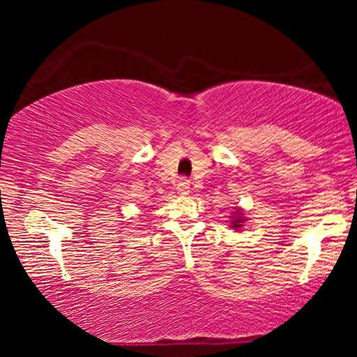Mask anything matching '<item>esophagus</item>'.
Returning <instances> with one entry per match:
<instances>
[{
  "mask_svg": "<svg viewBox=\"0 0 357 357\" xmlns=\"http://www.w3.org/2000/svg\"><path fill=\"white\" fill-rule=\"evenodd\" d=\"M176 189H178L181 195H187V193H189V189H190V181L185 179V178H181L178 185H176Z\"/></svg>",
  "mask_w": 357,
  "mask_h": 357,
  "instance_id": "34e87169",
  "label": "esophagus"
}]
</instances>
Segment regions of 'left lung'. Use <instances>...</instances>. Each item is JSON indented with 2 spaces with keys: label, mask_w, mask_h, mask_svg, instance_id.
Here are the masks:
<instances>
[{
  "label": "left lung",
  "mask_w": 357,
  "mask_h": 357,
  "mask_svg": "<svg viewBox=\"0 0 357 357\" xmlns=\"http://www.w3.org/2000/svg\"><path fill=\"white\" fill-rule=\"evenodd\" d=\"M243 222H244V217L241 213H238V215H233V220H231V227L236 229L243 227Z\"/></svg>",
  "instance_id": "left-lung-1"
}]
</instances>
